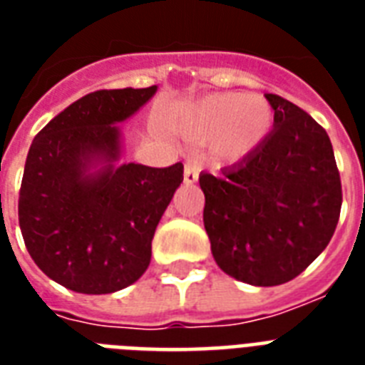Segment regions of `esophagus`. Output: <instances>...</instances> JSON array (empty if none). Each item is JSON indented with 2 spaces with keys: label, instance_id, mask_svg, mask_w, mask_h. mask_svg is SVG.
<instances>
[{
  "label": "esophagus",
  "instance_id": "34e87169",
  "mask_svg": "<svg viewBox=\"0 0 365 365\" xmlns=\"http://www.w3.org/2000/svg\"><path fill=\"white\" fill-rule=\"evenodd\" d=\"M197 180H199V170H197V166H195L193 163H187L185 168H183V182L187 183V185H191V183H195Z\"/></svg>",
  "mask_w": 365,
  "mask_h": 365
}]
</instances>
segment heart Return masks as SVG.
Instances as JSON below:
<instances>
[{"label":"heart","mask_w":365,"mask_h":365,"mask_svg":"<svg viewBox=\"0 0 365 365\" xmlns=\"http://www.w3.org/2000/svg\"><path fill=\"white\" fill-rule=\"evenodd\" d=\"M168 126L189 142H210L217 160L235 163L265 140L272 126V110L257 94H208L178 108L168 117Z\"/></svg>","instance_id":"obj_1"}]
</instances>
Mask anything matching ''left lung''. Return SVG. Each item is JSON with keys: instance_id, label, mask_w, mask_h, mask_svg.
I'll use <instances>...</instances> for the list:
<instances>
[{"instance_id": "1", "label": "left lung", "mask_w": 365, "mask_h": 365, "mask_svg": "<svg viewBox=\"0 0 365 365\" xmlns=\"http://www.w3.org/2000/svg\"><path fill=\"white\" fill-rule=\"evenodd\" d=\"M265 98L274 110L265 140L220 176H199L212 255L252 286L305 271L334 237L343 202L328 132L282 96Z\"/></svg>"}]
</instances>
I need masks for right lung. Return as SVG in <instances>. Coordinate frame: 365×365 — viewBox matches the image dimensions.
Returning <instances> with one entry per match:
<instances>
[{"mask_svg": "<svg viewBox=\"0 0 365 365\" xmlns=\"http://www.w3.org/2000/svg\"><path fill=\"white\" fill-rule=\"evenodd\" d=\"M155 93L157 85L87 94L43 126L30 145L20 231L36 265L77 294H113L142 277L155 229L183 182L182 163H119V123Z\"/></svg>", "mask_w": 365, "mask_h": 365, "instance_id": "right-lung-1", "label": "right lung"}]
</instances>
